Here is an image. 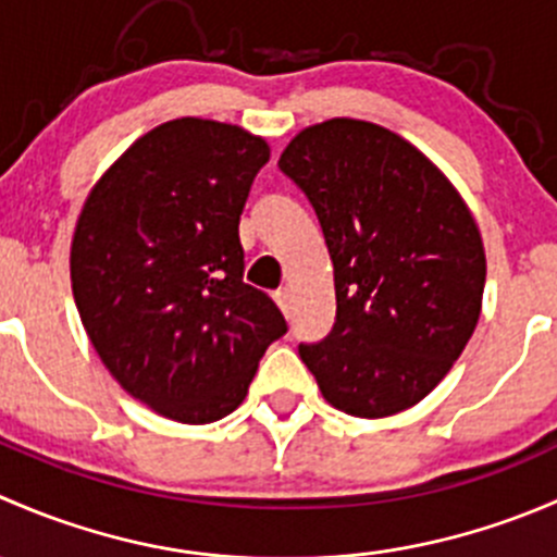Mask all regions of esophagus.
Here are the masks:
<instances>
[{
  "instance_id": "esophagus-1",
  "label": "esophagus",
  "mask_w": 557,
  "mask_h": 557,
  "mask_svg": "<svg viewBox=\"0 0 557 557\" xmlns=\"http://www.w3.org/2000/svg\"><path fill=\"white\" fill-rule=\"evenodd\" d=\"M274 301H277L280 310L285 312V318H290V290L288 288L277 290V294H274Z\"/></svg>"
}]
</instances>
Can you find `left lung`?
<instances>
[{"label": "left lung", "mask_w": 557, "mask_h": 557, "mask_svg": "<svg viewBox=\"0 0 557 557\" xmlns=\"http://www.w3.org/2000/svg\"><path fill=\"white\" fill-rule=\"evenodd\" d=\"M334 261L336 320L301 361L331 407L387 418L445 380L474 334L485 247L455 185L414 145L331 117L280 156Z\"/></svg>", "instance_id": "left-lung-1"}]
</instances>
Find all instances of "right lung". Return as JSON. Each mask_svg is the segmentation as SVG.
I'll return each instance as SVG.
<instances>
[{
    "label": "right lung",
    "mask_w": 557,
    "mask_h": 557,
    "mask_svg": "<svg viewBox=\"0 0 557 557\" xmlns=\"http://www.w3.org/2000/svg\"><path fill=\"white\" fill-rule=\"evenodd\" d=\"M267 139L205 117L139 137L88 194L72 237V294L94 350L126 393L177 423L226 418L288 331L243 283L239 215Z\"/></svg>",
    "instance_id": "obj_1"
}]
</instances>
